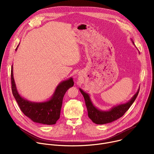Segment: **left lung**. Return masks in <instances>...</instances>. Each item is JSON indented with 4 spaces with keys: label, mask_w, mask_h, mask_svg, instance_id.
<instances>
[{
    "label": "left lung",
    "mask_w": 154,
    "mask_h": 154,
    "mask_svg": "<svg viewBox=\"0 0 154 154\" xmlns=\"http://www.w3.org/2000/svg\"><path fill=\"white\" fill-rule=\"evenodd\" d=\"M132 42L135 45L134 41H132ZM79 90L84 97L88 110V115L90 119L96 124H105L112 122L124 115V113L128 110L130 106L135 100L140 91V88L138 89L137 93L128 102L124 103L115 105L109 109V110L105 111L101 110L93 104L89 94L86 93L81 88H79Z\"/></svg>",
    "instance_id": "left-lung-1"
}]
</instances>
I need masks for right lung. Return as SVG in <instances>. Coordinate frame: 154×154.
<instances>
[{
  "label": "right lung",
  "mask_w": 154,
  "mask_h": 154,
  "mask_svg": "<svg viewBox=\"0 0 154 154\" xmlns=\"http://www.w3.org/2000/svg\"><path fill=\"white\" fill-rule=\"evenodd\" d=\"M19 45L17 46L16 51ZM11 89L20 109L23 113L32 121L46 125H53L60 118L63 97L71 87L74 86L72 77L61 82L56 87L55 91L49 99L44 102H32L22 97L16 88L13 77V67L11 71Z\"/></svg>",
  "instance_id": "right-lung-1"
}]
</instances>
